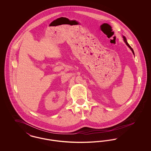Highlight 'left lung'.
Returning <instances> with one entry per match:
<instances>
[{"label": "left lung", "instance_id": "left-lung-1", "mask_svg": "<svg viewBox=\"0 0 151 151\" xmlns=\"http://www.w3.org/2000/svg\"><path fill=\"white\" fill-rule=\"evenodd\" d=\"M123 40H124V42L125 43H126V45L129 46V49L131 50V51H132V52H133V54H134V50H133V49H132V47L129 46V44L128 43V42H127V40H126V37H124V36H123Z\"/></svg>", "mask_w": 151, "mask_h": 151}]
</instances>
